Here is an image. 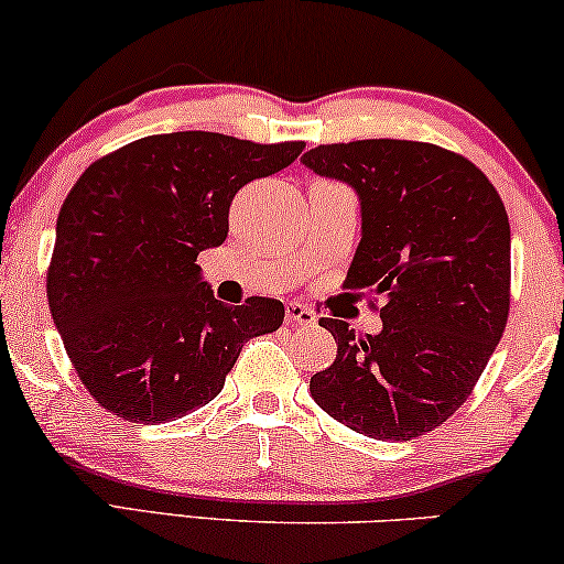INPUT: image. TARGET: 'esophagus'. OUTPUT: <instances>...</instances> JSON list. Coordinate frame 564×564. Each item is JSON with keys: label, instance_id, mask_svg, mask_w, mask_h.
<instances>
[{"label": "esophagus", "instance_id": "esophagus-1", "mask_svg": "<svg viewBox=\"0 0 564 564\" xmlns=\"http://www.w3.org/2000/svg\"><path fill=\"white\" fill-rule=\"evenodd\" d=\"M288 323L290 326H313L315 313L307 311V307L300 303H290L288 305Z\"/></svg>", "mask_w": 564, "mask_h": 564}]
</instances>
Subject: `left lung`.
<instances>
[{"instance_id": "left-lung-1", "label": "left lung", "mask_w": 564, "mask_h": 564, "mask_svg": "<svg viewBox=\"0 0 564 564\" xmlns=\"http://www.w3.org/2000/svg\"><path fill=\"white\" fill-rule=\"evenodd\" d=\"M303 166L344 182L359 199L361 241L346 288L384 295L380 334L336 338L334 365L311 377L330 419L380 442L434 431L473 392L503 336L511 288V226L473 161L434 143H330Z\"/></svg>"}]
</instances>
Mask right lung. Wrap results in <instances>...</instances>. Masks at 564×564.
<instances>
[{
  "label": "right lung",
  "instance_id": "1",
  "mask_svg": "<svg viewBox=\"0 0 564 564\" xmlns=\"http://www.w3.org/2000/svg\"><path fill=\"white\" fill-rule=\"evenodd\" d=\"M303 149L184 130L122 145L79 176L56 220L48 305L99 405L151 426L182 419L218 395L249 338L282 326L272 297L215 300L195 261L226 241L236 192Z\"/></svg>",
  "mask_w": 564,
  "mask_h": 564
}]
</instances>
